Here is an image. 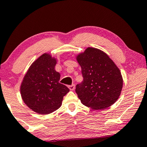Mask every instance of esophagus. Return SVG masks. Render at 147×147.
Returning a JSON list of instances; mask_svg holds the SVG:
<instances>
[{"label": "esophagus", "mask_w": 147, "mask_h": 147, "mask_svg": "<svg viewBox=\"0 0 147 147\" xmlns=\"http://www.w3.org/2000/svg\"><path fill=\"white\" fill-rule=\"evenodd\" d=\"M68 88H69L70 90H72V91L75 90V85H74V84H72V85H69V86H68Z\"/></svg>", "instance_id": "1"}]
</instances>
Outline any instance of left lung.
<instances>
[{
	"instance_id": "8db88e82",
	"label": "left lung",
	"mask_w": 147,
	"mask_h": 147,
	"mask_svg": "<svg viewBox=\"0 0 147 147\" xmlns=\"http://www.w3.org/2000/svg\"><path fill=\"white\" fill-rule=\"evenodd\" d=\"M83 81L76 86L81 103L94 110H102L118 100L123 87L120 70L105 52L87 47L76 56Z\"/></svg>"
}]
</instances>
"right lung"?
Segmentation results:
<instances>
[{
    "label": "right lung",
    "instance_id": "add662e5",
    "mask_svg": "<svg viewBox=\"0 0 147 147\" xmlns=\"http://www.w3.org/2000/svg\"><path fill=\"white\" fill-rule=\"evenodd\" d=\"M57 58L49 53L40 55L30 65L20 85V94L29 109L40 115L54 112L61 107L69 92L59 83L60 75L55 70Z\"/></svg>",
    "mask_w": 147,
    "mask_h": 147
}]
</instances>
